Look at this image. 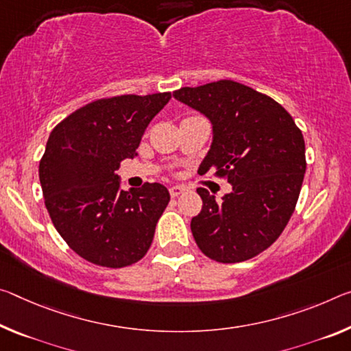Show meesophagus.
<instances>
[{"label": "esophagus", "instance_id": "obj_1", "mask_svg": "<svg viewBox=\"0 0 351 351\" xmlns=\"http://www.w3.org/2000/svg\"><path fill=\"white\" fill-rule=\"evenodd\" d=\"M184 191H186V189L182 186H171L170 187V195H171V198H176V197H180Z\"/></svg>", "mask_w": 351, "mask_h": 351}]
</instances>
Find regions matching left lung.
Listing matches in <instances>:
<instances>
[{"label":"left lung","mask_w":351,"mask_h":351,"mask_svg":"<svg viewBox=\"0 0 351 351\" xmlns=\"http://www.w3.org/2000/svg\"><path fill=\"white\" fill-rule=\"evenodd\" d=\"M213 123V143L199 170L215 169L232 192L217 202L203 187L191 230L217 263L252 259L274 243L295 209L306 171L304 138L274 98L231 80L173 92Z\"/></svg>","instance_id":"1"}]
</instances>
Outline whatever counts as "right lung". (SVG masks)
I'll list each match as a JSON object with an SVG mask.
<instances>
[{
	"instance_id": "right-lung-1",
	"label": "right lung",
	"mask_w": 351,
	"mask_h": 351,
	"mask_svg": "<svg viewBox=\"0 0 351 351\" xmlns=\"http://www.w3.org/2000/svg\"><path fill=\"white\" fill-rule=\"evenodd\" d=\"M171 98H101L54 128L38 165L43 198L56 230L92 264L120 269L141 261L170 202L159 182L121 191L120 162L137 156L143 132Z\"/></svg>"
}]
</instances>
